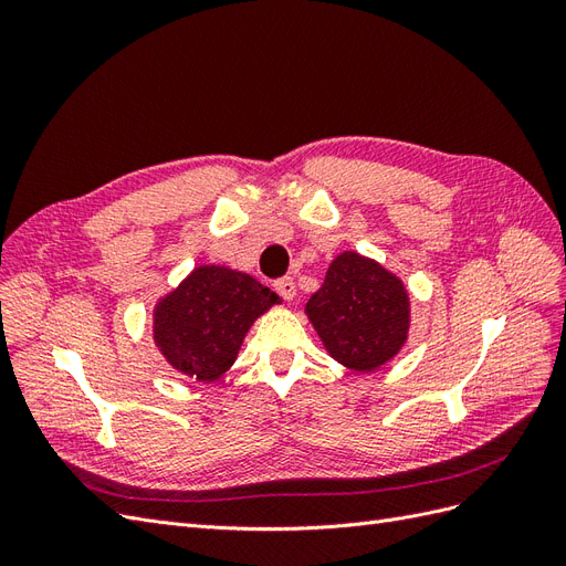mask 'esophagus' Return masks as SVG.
<instances>
[{
  "label": "esophagus",
  "mask_w": 566,
  "mask_h": 566,
  "mask_svg": "<svg viewBox=\"0 0 566 566\" xmlns=\"http://www.w3.org/2000/svg\"><path fill=\"white\" fill-rule=\"evenodd\" d=\"M276 293H279L285 302H293V300H295V295H297V285H295V281H293V279L285 276V279L276 281Z\"/></svg>",
  "instance_id": "1"
}]
</instances>
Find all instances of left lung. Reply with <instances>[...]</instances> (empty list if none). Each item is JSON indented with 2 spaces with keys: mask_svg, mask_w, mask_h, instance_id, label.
Masks as SVG:
<instances>
[{
  "mask_svg": "<svg viewBox=\"0 0 566 566\" xmlns=\"http://www.w3.org/2000/svg\"><path fill=\"white\" fill-rule=\"evenodd\" d=\"M304 314L337 364L373 373L406 347L410 295L397 273L378 260L345 250L331 262Z\"/></svg>",
  "mask_w": 566,
  "mask_h": 566,
  "instance_id": "obj_1",
  "label": "left lung"
}]
</instances>
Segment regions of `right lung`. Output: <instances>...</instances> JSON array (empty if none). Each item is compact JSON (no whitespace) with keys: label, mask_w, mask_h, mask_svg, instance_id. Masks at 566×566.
Wrapping results in <instances>:
<instances>
[{"label":"right lung","mask_w":566,"mask_h":566,"mask_svg":"<svg viewBox=\"0 0 566 566\" xmlns=\"http://www.w3.org/2000/svg\"><path fill=\"white\" fill-rule=\"evenodd\" d=\"M281 302L245 271L200 264L153 306V342L172 370L214 382L235 364L254 321Z\"/></svg>","instance_id":"obj_1"}]
</instances>
